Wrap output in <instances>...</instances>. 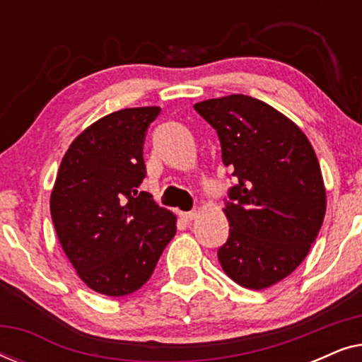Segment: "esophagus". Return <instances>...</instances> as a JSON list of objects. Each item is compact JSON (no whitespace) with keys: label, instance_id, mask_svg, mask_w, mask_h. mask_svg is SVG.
<instances>
[{"label":"esophagus","instance_id":"esophagus-1","mask_svg":"<svg viewBox=\"0 0 362 362\" xmlns=\"http://www.w3.org/2000/svg\"><path fill=\"white\" fill-rule=\"evenodd\" d=\"M196 216H197V212L196 211H187V212H181L180 214V217L185 222H191V221H194L196 219Z\"/></svg>","mask_w":362,"mask_h":362}]
</instances>
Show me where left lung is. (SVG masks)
Segmentation results:
<instances>
[{
	"label": "left lung",
	"mask_w": 362,
	"mask_h": 362,
	"mask_svg": "<svg viewBox=\"0 0 362 362\" xmlns=\"http://www.w3.org/2000/svg\"><path fill=\"white\" fill-rule=\"evenodd\" d=\"M194 110L217 132L237 180L224 199L230 229L217 257L239 285L267 288L305 260L323 224L318 158L293 122L254 97L212 98Z\"/></svg>",
	"instance_id": "8db88e82"
}]
</instances>
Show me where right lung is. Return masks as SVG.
Returning <instances> with one entry per match:
<instances>
[{
    "label": "right lung",
    "instance_id": "obj_1",
    "mask_svg": "<svg viewBox=\"0 0 362 362\" xmlns=\"http://www.w3.org/2000/svg\"><path fill=\"white\" fill-rule=\"evenodd\" d=\"M160 107L123 108L83 130L62 158L51 194L59 242L83 284L107 296L150 280L176 234V216L140 191L143 145Z\"/></svg>",
    "mask_w": 362,
    "mask_h": 362
}]
</instances>
